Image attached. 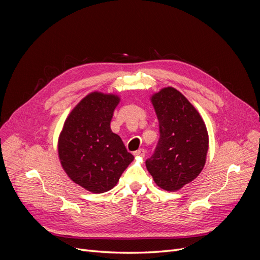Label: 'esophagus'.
I'll use <instances>...</instances> for the list:
<instances>
[{
  "mask_svg": "<svg viewBox=\"0 0 260 260\" xmlns=\"http://www.w3.org/2000/svg\"><path fill=\"white\" fill-rule=\"evenodd\" d=\"M135 156H140V157H144L145 156V151L143 148H140V149H138V151H136L135 153Z\"/></svg>",
  "mask_w": 260,
  "mask_h": 260,
  "instance_id": "obj_1",
  "label": "esophagus"
}]
</instances>
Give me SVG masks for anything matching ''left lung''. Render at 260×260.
Masks as SVG:
<instances>
[{"label": "left lung", "instance_id": "8db88e82", "mask_svg": "<svg viewBox=\"0 0 260 260\" xmlns=\"http://www.w3.org/2000/svg\"><path fill=\"white\" fill-rule=\"evenodd\" d=\"M152 103L159 122V139L145 165L157 185L177 191L193 181L205 166L206 125L185 96L170 86L154 94Z\"/></svg>", "mask_w": 260, "mask_h": 260}]
</instances>
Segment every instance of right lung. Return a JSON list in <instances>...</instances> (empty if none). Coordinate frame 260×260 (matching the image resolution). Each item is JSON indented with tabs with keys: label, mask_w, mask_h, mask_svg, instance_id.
Instances as JSON below:
<instances>
[{
	"label": "right lung",
	"mask_w": 260,
	"mask_h": 260,
	"mask_svg": "<svg viewBox=\"0 0 260 260\" xmlns=\"http://www.w3.org/2000/svg\"><path fill=\"white\" fill-rule=\"evenodd\" d=\"M119 98L93 92L70 113L58 140L61 166L75 183L92 193L113 188L133 160L111 129Z\"/></svg>",
	"instance_id": "add662e5"
}]
</instances>
